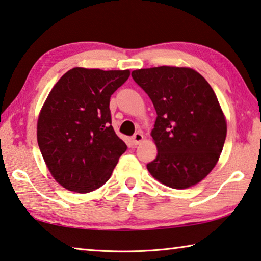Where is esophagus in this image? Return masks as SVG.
I'll return each mask as SVG.
<instances>
[{
	"label": "esophagus",
	"instance_id": "obj_1",
	"mask_svg": "<svg viewBox=\"0 0 261 261\" xmlns=\"http://www.w3.org/2000/svg\"><path fill=\"white\" fill-rule=\"evenodd\" d=\"M143 139H144V135L142 132H136V134L132 136V142H134L135 145H138V144L142 143Z\"/></svg>",
	"mask_w": 261,
	"mask_h": 261
}]
</instances>
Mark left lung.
<instances>
[{
	"mask_svg": "<svg viewBox=\"0 0 261 261\" xmlns=\"http://www.w3.org/2000/svg\"><path fill=\"white\" fill-rule=\"evenodd\" d=\"M132 77L156 111L151 136L158 150L147 164L165 186L186 189L201 182L216 166L226 137V119L208 81L189 67L136 69Z\"/></svg>",
	"mask_w": 261,
	"mask_h": 261,
	"instance_id": "1",
	"label": "left lung"
}]
</instances>
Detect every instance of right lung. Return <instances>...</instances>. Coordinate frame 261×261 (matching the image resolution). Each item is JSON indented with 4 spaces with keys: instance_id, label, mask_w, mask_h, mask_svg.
Instances as JSON below:
<instances>
[{
    "instance_id": "obj_1",
    "label": "right lung",
    "mask_w": 261,
    "mask_h": 261,
    "mask_svg": "<svg viewBox=\"0 0 261 261\" xmlns=\"http://www.w3.org/2000/svg\"><path fill=\"white\" fill-rule=\"evenodd\" d=\"M130 71L74 67L53 86L37 122L46 167L69 192L86 194L105 185L126 151L111 125L110 96Z\"/></svg>"
}]
</instances>
